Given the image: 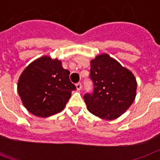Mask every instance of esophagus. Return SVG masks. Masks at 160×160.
<instances>
[{"mask_svg": "<svg viewBox=\"0 0 160 160\" xmlns=\"http://www.w3.org/2000/svg\"><path fill=\"white\" fill-rule=\"evenodd\" d=\"M76 89H77V91H80L81 90V84L80 83L76 84Z\"/></svg>", "mask_w": 160, "mask_h": 160, "instance_id": "34e87169", "label": "esophagus"}]
</instances>
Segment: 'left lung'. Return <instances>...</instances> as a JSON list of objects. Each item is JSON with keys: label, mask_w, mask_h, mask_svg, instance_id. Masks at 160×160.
<instances>
[{"label": "left lung", "mask_w": 160, "mask_h": 160, "mask_svg": "<svg viewBox=\"0 0 160 160\" xmlns=\"http://www.w3.org/2000/svg\"><path fill=\"white\" fill-rule=\"evenodd\" d=\"M92 94H85L87 109L93 115L107 121L125 113L136 97L137 80L134 75L107 53L91 60Z\"/></svg>", "instance_id": "left-lung-1"}]
</instances>
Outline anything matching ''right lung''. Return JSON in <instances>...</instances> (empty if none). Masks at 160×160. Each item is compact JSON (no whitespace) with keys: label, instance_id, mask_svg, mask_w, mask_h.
<instances>
[{"label":"right lung","instance_id":"1","mask_svg":"<svg viewBox=\"0 0 160 160\" xmlns=\"http://www.w3.org/2000/svg\"><path fill=\"white\" fill-rule=\"evenodd\" d=\"M69 71L58 58L44 55L24 69L18 81V92L29 112L48 118L60 112L76 87L69 80Z\"/></svg>","mask_w":160,"mask_h":160}]
</instances>
